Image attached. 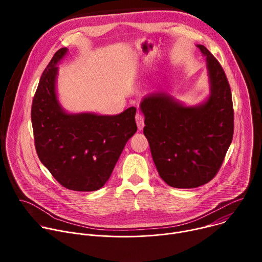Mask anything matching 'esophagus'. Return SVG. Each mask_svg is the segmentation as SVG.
Instances as JSON below:
<instances>
[{
    "label": "esophagus",
    "instance_id": "34e87169",
    "mask_svg": "<svg viewBox=\"0 0 262 262\" xmlns=\"http://www.w3.org/2000/svg\"><path fill=\"white\" fill-rule=\"evenodd\" d=\"M136 122H137V126H138V128L141 130V129H143V127H144V117L140 114V113H138L137 115H136Z\"/></svg>",
    "mask_w": 262,
    "mask_h": 262
}]
</instances>
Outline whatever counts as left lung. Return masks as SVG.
<instances>
[{"instance_id":"obj_1","label":"left lung","mask_w":262,"mask_h":262,"mask_svg":"<svg viewBox=\"0 0 262 262\" xmlns=\"http://www.w3.org/2000/svg\"><path fill=\"white\" fill-rule=\"evenodd\" d=\"M206 57L209 97L186 106L166 92L145 96L140 108L144 135L161 178L177 189L209 182L220 170L232 142L234 112L230 86L219 61L202 45Z\"/></svg>"}]
</instances>
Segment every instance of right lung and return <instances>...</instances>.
<instances>
[{
  "instance_id": "add662e5",
  "label": "right lung",
  "mask_w": 262,
  "mask_h": 262,
  "mask_svg": "<svg viewBox=\"0 0 262 262\" xmlns=\"http://www.w3.org/2000/svg\"><path fill=\"white\" fill-rule=\"evenodd\" d=\"M52 58L35 92L31 119L37 156L64 188L97 191L108 180L130 137L137 132L130 106L118 115L67 113L56 92L57 64L67 53Z\"/></svg>"
}]
</instances>
